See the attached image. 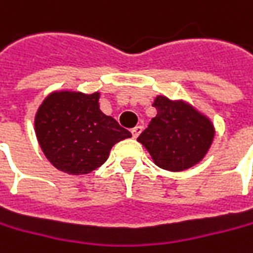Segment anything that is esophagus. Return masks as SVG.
<instances>
[{
    "mask_svg": "<svg viewBox=\"0 0 253 253\" xmlns=\"http://www.w3.org/2000/svg\"><path fill=\"white\" fill-rule=\"evenodd\" d=\"M131 132H132L133 138H138V136H139V133L142 132V126H141V125H136L135 128H132V131H131Z\"/></svg>",
    "mask_w": 253,
    "mask_h": 253,
    "instance_id": "esophagus-1",
    "label": "esophagus"
}]
</instances>
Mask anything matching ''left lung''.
I'll list each match as a JSON object with an SVG mask.
<instances>
[{
	"instance_id": "left-lung-1",
	"label": "left lung",
	"mask_w": 253,
	"mask_h": 253,
	"mask_svg": "<svg viewBox=\"0 0 253 253\" xmlns=\"http://www.w3.org/2000/svg\"><path fill=\"white\" fill-rule=\"evenodd\" d=\"M154 107L158 114L138 141L164 169L178 172L194 167L213 139L212 124L188 104L172 102L165 96H157Z\"/></svg>"
}]
</instances>
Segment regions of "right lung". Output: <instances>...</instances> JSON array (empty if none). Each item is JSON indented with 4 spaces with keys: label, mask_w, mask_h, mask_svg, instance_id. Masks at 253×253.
<instances>
[{
    "label": "right lung",
    "mask_w": 253,
    "mask_h": 253,
    "mask_svg": "<svg viewBox=\"0 0 253 253\" xmlns=\"http://www.w3.org/2000/svg\"><path fill=\"white\" fill-rule=\"evenodd\" d=\"M99 94H51L35 117V132L48 161L59 170L83 175L101 167L111 148L131 132L101 112Z\"/></svg>",
    "instance_id": "add662e5"
}]
</instances>
